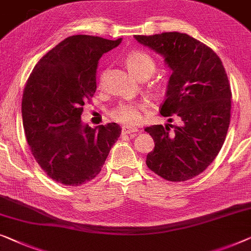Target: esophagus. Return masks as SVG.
Wrapping results in <instances>:
<instances>
[{"instance_id": "esophagus-1", "label": "esophagus", "mask_w": 251, "mask_h": 251, "mask_svg": "<svg viewBox=\"0 0 251 251\" xmlns=\"http://www.w3.org/2000/svg\"><path fill=\"white\" fill-rule=\"evenodd\" d=\"M137 129H130V128H126V126H122L121 129V134L122 136H126V134H130V133H134L137 132Z\"/></svg>"}]
</instances>
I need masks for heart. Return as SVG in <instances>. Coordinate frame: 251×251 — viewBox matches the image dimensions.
<instances>
[{
  "label": "heart",
  "instance_id": "heart-1",
  "mask_svg": "<svg viewBox=\"0 0 251 251\" xmlns=\"http://www.w3.org/2000/svg\"><path fill=\"white\" fill-rule=\"evenodd\" d=\"M126 67L139 79H146L156 70V61L150 53L141 50H134L126 54ZM146 110V105L141 101L123 100L110 112L111 118L119 123L134 126L141 121L143 112Z\"/></svg>",
  "mask_w": 251,
  "mask_h": 251
}]
</instances>
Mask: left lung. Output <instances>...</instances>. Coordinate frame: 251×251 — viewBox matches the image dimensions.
I'll list each match as a JSON object with an SVG mask.
<instances>
[{
  "label": "left lung",
  "mask_w": 251,
  "mask_h": 251,
  "mask_svg": "<svg viewBox=\"0 0 251 251\" xmlns=\"http://www.w3.org/2000/svg\"><path fill=\"white\" fill-rule=\"evenodd\" d=\"M134 38L165 57L172 70L163 117H179L180 125L146 126L154 151L146 164L163 179L187 181L207 169L219 154L231 117V87L222 61L191 36L162 32ZM173 119H169L172 122Z\"/></svg>",
  "instance_id": "1"
}]
</instances>
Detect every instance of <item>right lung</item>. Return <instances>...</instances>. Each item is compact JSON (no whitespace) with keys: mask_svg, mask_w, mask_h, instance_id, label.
<instances>
[{"mask_svg":"<svg viewBox=\"0 0 251 251\" xmlns=\"http://www.w3.org/2000/svg\"><path fill=\"white\" fill-rule=\"evenodd\" d=\"M120 43L70 36L38 61L25 86L21 112L28 145L47 176L64 186L93 180L121 134L114 122L90 128L80 119L96 92L99 60Z\"/></svg>","mask_w":251,"mask_h":251,"instance_id":"1","label":"right lung"}]
</instances>
